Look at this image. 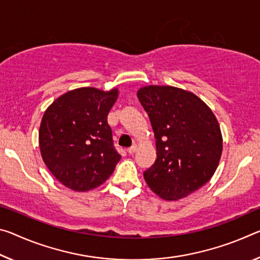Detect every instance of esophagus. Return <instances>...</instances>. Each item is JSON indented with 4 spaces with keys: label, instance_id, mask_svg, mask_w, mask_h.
Here are the masks:
<instances>
[{
    "label": "esophagus",
    "instance_id": "34e87169",
    "mask_svg": "<svg viewBox=\"0 0 260 260\" xmlns=\"http://www.w3.org/2000/svg\"><path fill=\"white\" fill-rule=\"evenodd\" d=\"M137 149H138V146L133 145L132 147H129L128 149H127V151H128V154H134V152L137 151Z\"/></svg>",
    "mask_w": 260,
    "mask_h": 260
}]
</instances>
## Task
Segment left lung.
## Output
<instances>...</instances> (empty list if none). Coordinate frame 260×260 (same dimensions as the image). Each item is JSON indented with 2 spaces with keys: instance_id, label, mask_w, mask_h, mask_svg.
<instances>
[{
  "instance_id": "8db88e82",
  "label": "left lung",
  "mask_w": 260,
  "mask_h": 260,
  "mask_svg": "<svg viewBox=\"0 0 260 260\" xmlns=\"http://www.w3.org/2000/svg\"><path fill=\"white\" fill-rule=\"evenodd\" d=\"M138 98L149 115L157 158L143 172L159 198L176 201L208 182L223 148L219 121L204 101L171 85H146Z\"/></svg>"
}]
</instances>
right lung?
Wrapping results in <instances>:
<instances>
[{
    "instance_id": "add662e5",
    "label": "right lung",
    "mask_w": 260,
    "mask_h": 260,
    "mask_svg": "<svg viewBox=\"0 0 260 260\" xmlns=\"http://www.w3.org/2000/svg\"><path fill=\"white\" fill-rule=\"evenodd\" d=\"M119 96L84 86L61 94L45 111L39 148L51 174L76 192H86L112 175L121 156L115 151L108 114Z\"/></svg>"
}]
</instances>
